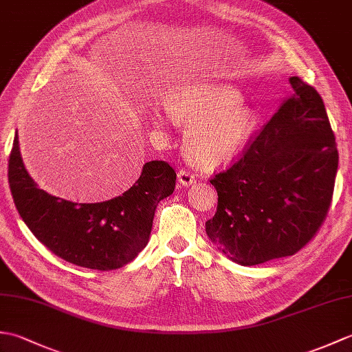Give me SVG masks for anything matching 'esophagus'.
Listing matches in <instances>:
<instances>
[{"mask_svg":"<svg viewBox=\"0 0 352 352\" xmlns=\"http://www.w3.org/2000/svg\"><path fill=\"white\" fill-rule=\"evenodd\" d=\"M178 182H180V184H183L184 188H189L190 184L195 183V177H193L189 170L182 169L178 170Z\"/></svg>","mask_w":352,"mask_h":352,"instance_id":"34e87169","label":"esophagus"}]
</instances>
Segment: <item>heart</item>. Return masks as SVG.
Returning <instances> with one entry per match:
<instances>
[{
	"instance_id": "heart-1",
	"label": "heart",
	"mask_w": 352,
	"mask_h": 352,
	"mask_svg": "<svg viewBox=\"0 0 352 352\" xmlns=\"http://www.w3.org/2000/svg\"><path fill=\"white\" fill-rule=\"evenodd\" d=\"M162 106L175 122L188 125L186 154L206 170L233 162L258 122L257 111L242 104L236 89L210 80H186L169 86L162 95ZM149 119L155 129L168 124V116L159 109Z\"/></svg>"
}]
</instances>
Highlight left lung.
<instances>
[{
  "mask_svg": "<svg viewBox=\"0 0 352 352\" xmlns=\"http://www.w3.org/2000/svg\"><path fill=\"white\" fill-rule=\"evenodd\" d=\"M289 81L292 96L241 159L210 180L218 207L206 233L242 266L300 251L331 204L339 154L324 101L301 78Z\"/></svg>",
  "mask_w": 352,
  "mask_h": 352,
  "instance_id": "obj_1",
  "label": "left lung"
}]
</instances>
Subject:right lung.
<instances>
[{
	"label": "right lung",
	"instance_id": "obj_1",
	"mask_svg": "<svg viewBox=\"0 0 352 352\" xmlns=\"http://www.w3.org/2000/svg\"><path fill=\"white\" fill-rule=\"evenodd\" d=\"M175 180L166 162L153 160L122 195L78 204L37 186L22 162L18 134L9 159L12 197L30 231L57 257L96 271L122 267L145 248L157 204L172 195Z\"/></svg>",
	"mask_w": 352,
	"mask_h": 352
}]
</instances>
